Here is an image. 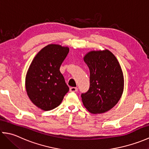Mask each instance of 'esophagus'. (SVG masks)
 I'll return each mask as SVG.
<instances>
[{
    "instance_id": "1",
    "label": "esophagus",
    "mask_w": 149,
    "mask_h": 149,
    "mask_svg": "<svg viewBox=\"0 0 149 149\" xmlns=\"http://www.w3.org/2000/svg\"><path fill=\"white\" fill-rule=\"evenodd\" d=\"M78 90V88L77 87H71L70 88V91H72V92H75Z\"/></svg>"
}]
</instances>
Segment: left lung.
<instances>
[{
  "mask_svg": "<svg viewBox=\"0 0 149 149\" xmlns=\"http://www.w3.org/2000/svg\"><path fill=\"white\" fill-rule=\"evenodd\" d=\"M90 69V88L82 93L83 105L88 111L100 114L118 103L123 91L124 79L116 58L109 50H92L83 58Z\"/></svg>",
  "mask_w": 149,
  "mask_h": 149,
  "instance_id": "left-lung-1",
  "label": "left lung"
}]
</instances>
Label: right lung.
I'll list each match as a JSON object with an SVG mask.
<instances>
[{
	"mask_svg": "<svg viewBox=\"0 0 149 149\" xmlns=\"http://www.w3.org/2000/svg\"><path fill=\"white\" fill-rule=\"evenodd\" d=\"M69 52L68 47L50 44L34 57L26 77V89L30 100L43 111L60 105L69 91L59 68Z\"/></svg>",
	"mask_w": 149,
	"mask_h": 149,
	"instance_id": "add662e5",
	"label": "right lung"
}]
</instances>
